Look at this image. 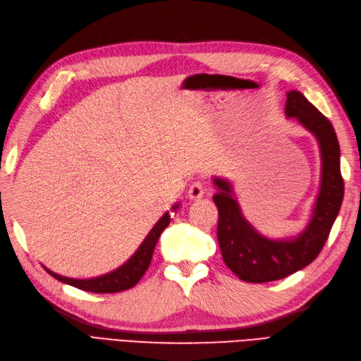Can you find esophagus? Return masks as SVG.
I'll use <instances>...</instances> for the list:
<instances>
[{"instance_id": "obj_1", "label": "esophagus", "mask_w": 361, "mask_h": 361, "mask_svg": "<svg viewBox=\"0 0 361 361\" xmlns=\"http://www.w3.org/2000/svg\"><path fill=\"white\" fill-rule=\"evenodd\" d=\"M188 196H189L190 201H199V199H201V197L204 196V189H202V184L199 183V181L193 183V184L190 185L189 192H188Z\"/></svg>"}]
</instances>
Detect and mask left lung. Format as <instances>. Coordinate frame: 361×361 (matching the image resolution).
<instances>
[{
    "label": "left lung",
    "mask_w": 361,
    "mask_h": 361,
    "mask_svg": "<svg viewBox=\"0 0 361 361\" xmlns=\"http://www.w3.org/2000/svg\"><path fill=\"white\" fill-rule=\"evenodd\" d=\"M286 117L298 122L315 137L322 157V177L311 216L305 229L288 238L275 239L260 233L243 214L233 185L214 177V204L219 208L217 238L226 266L243 281L268 283L295 274L315 260L324 247L343 199L341 149L329 120L300 92H287Z\"/></svg>",
    "instance_id": "8db88e82"
}]
</instances>
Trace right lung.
Masks as SVG:
<instances>
[{
	"label": "right lung",
	"mask_w": 361,
	"mask_h": 361,
	"mask_svg": "<svg viewBox=\"0 0 361 361\" xmlns=\"http://www.w3.org/2000/svg\"><path fill=\"white\" fill-rule=\"evenodd\" d=\"M180 208V204H176L172 207V211L176 212ZM171 223V214L169 212H165V214L160 217V220L153 226V229L149 232V235L145 236L141 245L137 248V251L133 252L130 259H128L120 268L97 276V278H89V279H78V278H68V276H62L55 272H51L47 269L46 266L43 268L50 274L53 278H56L58 281L65 283L68 286L77 287L80 290L85 291H92V293H117V291H123L128 288H132L135 286L145 271L149 269L152 257H153V251L157 244V239Z\"/></svg>",
	"instance_id": "add662e5"
}]
</instances>
